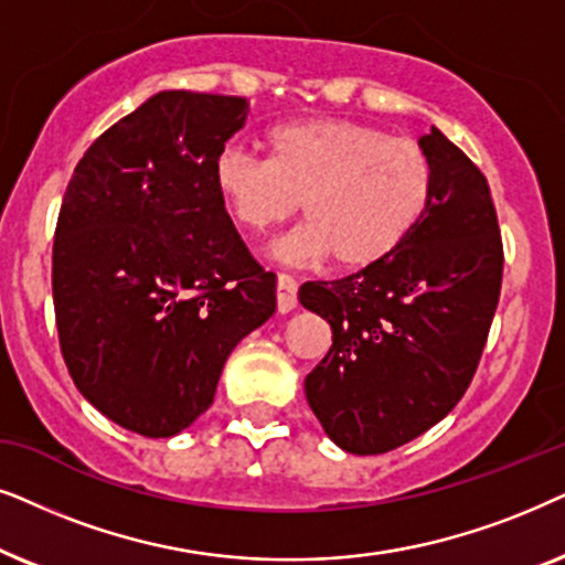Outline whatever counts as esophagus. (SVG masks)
Wrapping results in <instances>:
<instances>
[{"mask_svg": "<svg viewBox=\"0 0 565 565\" xmlns=\"http://www.w3.org/2000/svg\"><path fill=\"white\" fill-rule=\"evenodd\" d=\"M276 305L278 312H291L297 307V281L287 274L278 276L276 281Z\"/></svg>", "mask_w": 565, "mask_h": 565, "instance_id": "34e87169", "label": "esophagus"}]
</instances>
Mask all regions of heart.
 I'll return each mask as SVG.
<instances>
[{
    "label": "heart",
    "mask_w": 565,
    "mask_h": 565,
    "mask_svg": "<svg viewBox=\"0 0 565 565\" xmlns=\"http://www.w3.org/2000/svg\"><path fill=\"white\" fill-rule=\"evenodd\" d=\"M266 162L224 149L214 191L250 235L287 224L302 204L310 222L284 245L291 258H326L343 270L387 260L418 227L431 199V162L418 141L349 118L278 124L260 139Z\"/></svg>",
    "instance_id": "1"
}]
</instances>
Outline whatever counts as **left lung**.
<instances>
[{
	"instance_id": "1",
	"label": "left lung",
	"mask_w": 565,
	"mask_h": 565,
	"mask_svg": "<svg viewBox=\"0 0 565 565\" xmlns=\"http://www.w3.org/2000/svg\"><path fill=\"white\" fill-rule=\"evenodd\" d=\"M431 199L387 260L307 281L299 302L333 330L305 380L326 434L351 455H382L439 424L478 370L499 305L503 247L486 175L436 126L418 139Z\"/></svg>"
}]
</instances>
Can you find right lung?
<instances>
[{
    "instance_id": "1",
    "label": "right lung",
    "mask_w": 565,
    "mask_h": 565,
    "mask_svg": "<svg viewBox=\"0 0 565 565\" xmlns=\"http://www.w3.org/2000/svg\"><path fill=\"white\" fill-rule=\"evenodd\" d=\"M247 100L164 89L93 141L54 239L58 343L105 418L175 436L214 403L232 349L276 312L212 183Z\"/></svg>"
}]
</instances>
